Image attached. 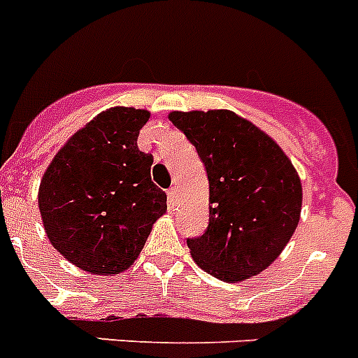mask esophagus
I'll return each mask as SVG.
<instances>
[{
  "label": "esophagus",
  "mask_w": 358,
  "mask_h": 358,
  "mask_svg": "<svg viewBox=\"0 0 358 358\" xmlns=\"http://www.w3.org/2000/svg\"><path fill=\"white\" fill-rule=\"evenodd\" d=\"M166 195H168V204H170V206H176V201H177V190L176 188H168V192H166Z\"/></svg>",
  "instance_id": "1"
}]
</instances>
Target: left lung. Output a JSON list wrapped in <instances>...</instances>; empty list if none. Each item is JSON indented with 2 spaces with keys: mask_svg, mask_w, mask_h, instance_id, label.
<instances>
[{
  "mask_svg": "<svg viewBox=\"0 0 358 358\" xmlns=\"http://www.w3.org/2000/svg\"><path fill=\"white\" fill-rule=\"evenodd\" d=\"M195 146L210 185V221L188 237L192 257L226 282L266 270L299 224L302 186L292 161L255 124L230 110L172 112Z\"/></svg>",
  "mask_w": 358,
  "mask_h": 358,
  "instance_id": "obj_1",
  "label": "left lung"
}]
</instances>
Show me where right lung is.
Listing matches in <instances>:
<instances>
[{
    "instance_id": "add662e5",
    "label": "right lung",
    "mask_w": 358,
    "mask_h": 358,
    "mask_svg": "<svg viewBox=\"0 0 358 358\" xmlns=\"http://www.w3.org/2000/svg\"><path fill=\"white\" fill-rule=\"evenodd\" d=\"M146 110L110 108L70 137L39 185V212L52 246L97 275L121 273L166 210L150 177L152 154L137 148Z\"/></svg>"
}]
</instances>
